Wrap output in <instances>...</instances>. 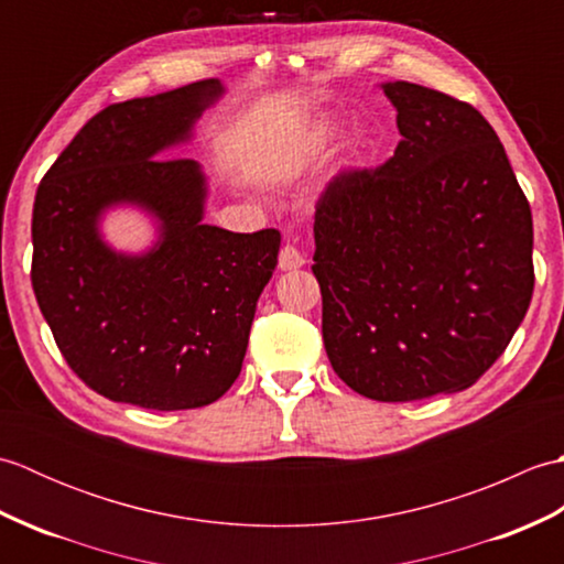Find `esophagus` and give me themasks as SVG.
Returning a JSON list of instances; mask_svg holds the SVG:
<instances>
[{
  "mask_svg": "<svg viewBox=\"0 0 564 564\" xmlns=\"http://www.w3.org/2000/svg\"><path fill=\"white\" fill-rule=\"evenodd\" d=\"M279 267H281V271H295V269H301V267H305V257H303V251L297 249L295 245H285L283 249H281V254H279Z\"/></svg>",
  "mask_w": 564,
  "mask_h": 564,
  "instance_id": "34e87169",
  "label": "esophagus"
}]
</instances>
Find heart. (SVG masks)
I'll use <instances>...</instances> for the list:
<instances>
[{
    "label": "heart",
    "instance_id": "1",
    "mask_svg": "<svg viewBox=\"0 0 564 564\" xmlns=\"http://www.w3.org/2000/svg\"><path fill=\"white\" fill-rule=\"evenodd\" d=\"M329 133H332V130H329Z\"/></svg>",
    "mask_w": 564,
    "mask_h": 564
}]
</instances>
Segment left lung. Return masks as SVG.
Returning <instances> with one entry per match:
<instances>
[{
  "instance_id": "1",
  "label": "left lung",
  "mask_w": 564,
  "mask_h": 564,
  "mask_svg": "<svg viewBox=\"0 0 564 564\" xmlns=\"http://www.w3.org/2000/svg\"><path fill=\"white\" fill-rule=\"evenodd\" d=\"M400 145L334 176L315 210L322 339L378 402L470 388L533 295V218L495 128L470 104L386 82Z\"/></svg>"
}]
</instances>
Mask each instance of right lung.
<instances>
[{"instance_id":"right-lung-1","label":"right lung","mask_w":564,"mask_h":564,"mask_svg":"<svg viewBox=\"0 0 564 564\" xmlns=\"http://www.w3.org/2000/svg\"><path fill=\"white\" fill-rule=\"evenodd\" d=\"M218 79L111 104L87 121L35 191L31 283L59 354L113 402L174 412L230 390L281 232L203 223L208 184L194 160L162 158L191 140L223 97ZM130 202L159 220V242L123 256L100 215Z\"/></svg>"}]
</instances>
